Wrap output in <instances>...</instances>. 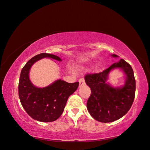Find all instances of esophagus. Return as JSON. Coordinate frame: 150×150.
Returning a JSON list of instances; mask_svg holds the SVG:
<instances>
[{
  "mask_svg": "<svg viewBox=\"0 0 150 150\" xmlns=\"http://www.w3.org/2000/svg\"><path fill=\"white\" fill-rule=\"evenodd\" d=\"M79 87L82 86L85 84V80L83 78H80L79 79Z\"/></svg>",
  "mask_w": 150,
  "mask_h": 150,
  "instance_id": "obj_1",
  "label": "esophagus"
}]
</instances>
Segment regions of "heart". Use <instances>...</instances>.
Instances as JSON below:
<instances>
[{"instance_id":"obj_1","label":"heart","mask_w":150,"mask_h":150,"mask_svg":"<svg viewBox=\"0 0 150 150\" xmlns=\"http://www.w3.org/2000/svg\"><path fill=\"white\" fill-rule=\"evenodd\" d=\"M101 67V63L99 62V63L97 64V67L99 68V67Z\"/></svg>"}]
</instances>
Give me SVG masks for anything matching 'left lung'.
I'll return each instance as SVG.
<instances>
[{
    "label": "left lung",
    "mask_w": 150,
    "mask_h": 150,
    "mask_svg": "<svg viewBox=\"0 0 150 150\" xmlns=\"http://www.w3.org/2000/svg\"><path fill=\"white\" fill-rule=\"evenodd\" d=\"M111 56L118 57L115 54ZM117 68L124 72L126 81L123 86L115 87L107 80L109 73ZM85 81L91 90L87 109L95 120L102 123L112 122L123 117L130 109L135 97L136 81L132 68L124 59H121L99 73L88 74Z\"/></svg>",
    "instance_id": "1"
}]
</instances>
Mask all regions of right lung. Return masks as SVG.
<instances>
[{"label": "right lung", "instance_id": "add662e5", "mask_svg": "<svg viewBox=\"0 0 150 150\" xmlns=\"http://www.w3.org/2000/svg\"><path fill=\"white\" fill-rule=\"evenodd\" d=\"M45 57L62 61L59 57L49 53H40L30 59L21 71L18 95L23 108L32 119L52 122L63 113L69 96L77 89L79 82L68 83L57 79L48 86H35L29 79L30 69L35 62Z\"/></svg>", "mask_w": 150, "mask_h": 150}]
</instances>
